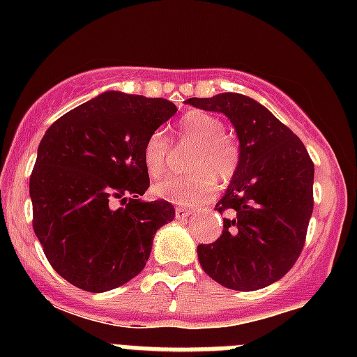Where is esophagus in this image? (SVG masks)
Instances as JSON below:
<instances>
[{
  "label": "esophagus",
  "mask_w": 357,
  "mask_h": 357,
  "mask_svg": "<svg viewBox=\"0 0 357 357\" xmlns=\"http://www.w3.org/2000/svg\"><path fill=\"white\" fill-rule=\"evenodd\" d=\"M193 214L192 208H185V207H176V218L178 219H186Z\"/></svg>",
  "instance_id": "1"
}]
</instances>
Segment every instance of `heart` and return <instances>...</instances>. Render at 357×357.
I'll list each match as a JSON object with an SVG mask.
<instances>
[{
    "instance_id": "heart-1",
    "label": "heart",
    "mask_w": 357,
    "mask_h": 357,
    "mask_svg": "<svg viewBox=\"0 0 357 357\" xmlns=\"http://www.w3.org/2000/svg\"><path fill=\"white\" fill-rule=\"evenodd\" d=\"M174 142L192 145L186 169L190 172L171 176L153 186V195L174 204L193 205L208 200L215 193V178L229 181L238 171L240 146L231 135L225 132L219 117L205 112H190L174 129ZM169 143L160 131L152 132L143 145V164L150 178L164 174Z\"/></svg>"
}]
</instances>
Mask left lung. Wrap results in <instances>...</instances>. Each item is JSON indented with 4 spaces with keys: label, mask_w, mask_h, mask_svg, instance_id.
Here are the masks:
<instances>
[{
    "label": "left lung",
    "mask_w": 357,
    "mask_h": 357,
    "mask_svg": "<svg viewBox=\"0 0 357 357\" xmlns=\"http://www.w3.org/2000/svg\"><path fill=\"white\" fill-rule=\"evenodd\" d=\"M186 103L225 114L240 142L238 171L215 204V211L228 212L222 235L197 247L202 269L226 289H264L290 271L304 248L314 164L304 143L245 95L221 93Z\"/></svg>",
    "instance_id": "obj_1"
}]
</instances>
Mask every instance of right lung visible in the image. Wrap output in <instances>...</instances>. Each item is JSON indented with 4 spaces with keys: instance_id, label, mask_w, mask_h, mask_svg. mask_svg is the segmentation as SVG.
Instances as JSON below:
<instances>
[{
    "instance_id": "right-lung-1",
    "label": "right lung",
    "mask_w": 357,
    "mask_h": 357,
    "mask_svg": "<svg viewBox=\"0 0 357 357\" xmlns=\"http://www.w3.org/2000/svg\"><path fill=\"white\" fill-rule=\"evenodd\" d=\"M176 110L164 98L107 91L43 136L29 181L32 228L52 268L77 289L100 294L135 278L157 229L174 219L167 200L139 197L150 186L143 145Z\"/></svg>"
}]
</instances>
